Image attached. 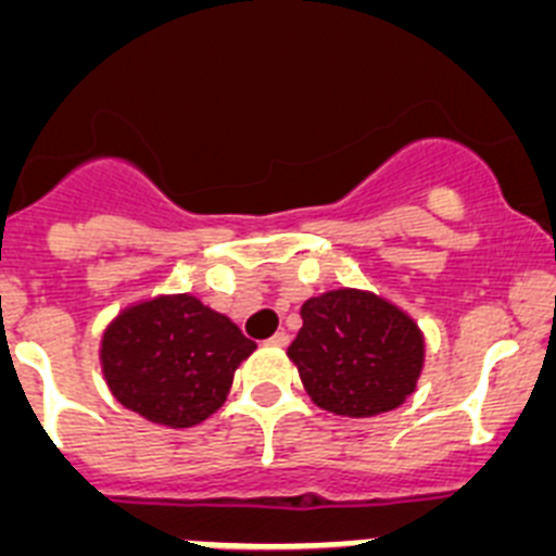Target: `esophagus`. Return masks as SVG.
I'll return each mask as SVG.
<instances>
[{
	"label": "esophagus",
	"mask_w": 556,
	"mask_h": 556,
	"mask_svg": "<svg viewBox=\"0 0 556 556\" xmlns=\"http://www.w3.org/2000/svg\"><path fill=\"white\" fill-rule=\"evenodd\" d=\"M269 345H278V348H287L289 345V333L287 331H278L269 337Z\"/></svg>",
	"instance_id": "esophagus-1"
}]
</instances>
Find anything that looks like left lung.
Segmentation results:
<instances>
[{
  "label": "left lung",
  "instance_id": "1",
  "mask_svg": "<svg viewBox=\"0 0 556 556\" xmlns=\"http://www.w3.org/2000/svg\"><path fill=\"white\" fill-rule=\"evenodd\" d=\"M301 317L289 358L317 406L372 417L415 392L424 337L401 308L370 292L337 289L303 303Z\"/></svg>",
  "mask_w": 556,
  "mask_h": 556
}]
</instances>
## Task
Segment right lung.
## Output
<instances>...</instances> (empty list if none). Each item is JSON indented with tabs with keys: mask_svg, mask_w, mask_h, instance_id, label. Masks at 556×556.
<instances>
[{
	"mask_svg": "<svg viewBox=\"0 0 556 556\" xmlns=\"http://www.w3.org/2000/svg\"><path fill=\"white\" fill-rule=\"evenodd\" d=\"M255 351L225 314L191 298H155L122 312L102 337L113 397L152 424L189 429L228 397L233 370Z\"/></svg>",
	"mask_w": 556,
	"mask_h": 556,
	"instance_id": "right-lung-1",
	"label": "right lung"
}]
</instances>
